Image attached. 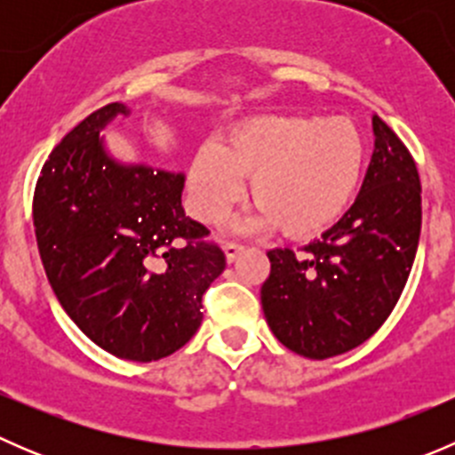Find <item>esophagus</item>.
I'll return each instance as SVG.
<instances>
[{"label": "esophagus", "mask_w": 455, "mask_h": 455, "mask_svg": "<svg viewBox=\"0 0 455 455\" xmlns=\"http://www.w3.org/2000/svg\"><path fill=\"white\" fill-rule=\"evenodd\" d=\"M244 251V246L240 242H224V253H227L228 261H235V257Z\"/></svg>", "instance_id": "obj_1"}]
</instances>
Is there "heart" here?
I'll use <instances>...</instances> for the list:
<instances>
[{"label":"heart","instance_id":"b5f03b06","mask_svg":"<svg viewBox=\"0 0 455 455\" xmlns=\"http://www.w3.org/2000/svg\"><path fill=\"white\" fill-rule=\"evenodd\" d=\"M365 140L346 118L253 116L235 123L220 145L196 151L189 169L191 206L202 222L224 220L244 196L257 211L249 227H275L310 237L337 222L359 189Z\"/></svg>","mask_w":455,"mask_h":455}]
</instances>
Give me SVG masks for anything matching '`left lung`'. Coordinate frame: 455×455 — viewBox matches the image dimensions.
Instances as JSON below:
<instances>
[{"instance_id": "left-lung-1", "label": "left lung", "mask_w": 455, "mask_h": 455, "mask_svg": "<svg viewBox=\"0 0 455 455\" xmlns=\"http://www.w3.org/2000/svg\"><path fill=\"white\" fill-rule=\"evenodd\" d=\"M374 154L355 204L319 240L295 253L268 251L261 308L275 337L308 359L343 355L392 315L420 237L414 156L379 116Z\"/></svg>"}]
</instances>
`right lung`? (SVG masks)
<instances>
[{
	"label": "right lung",
	"instance_id": "add662e5",
	"mask_svg": "<svg viewBox=\"0 0 455 455\" xmlns=\"http://www.w3.org/2000/svg\"><path fill=\"white\" fill-rule=\"evenodd\" d=\"M123 103L92 112L50 151L32 198L36 246L68 316L118 359L158 361L202 323V295L227 266L182 209L180 173L121 167L99 130Z\"/></svg>",
	"mask_w": 455,
	"mask_h": 455
}]
</instances>
